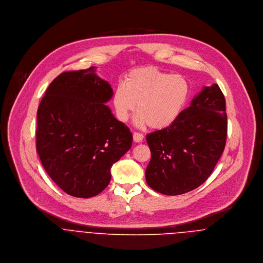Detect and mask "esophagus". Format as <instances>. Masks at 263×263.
<instances>
[{
  "label": "esophagus",
  "instance_id": "1",
  "mask_svg": "<svg viewBox=\"0 0 263 263\" xmlns=\"http://www.w3.org/2000/svg\"><path fill=\"white\" fill-rule=\"evenodd\" d=\"M144 140V136L139 133H134V142L135 143H141Z\"/></svg>",
  "mask_w": 263,
  "mask_h": 263
}]
</instances>
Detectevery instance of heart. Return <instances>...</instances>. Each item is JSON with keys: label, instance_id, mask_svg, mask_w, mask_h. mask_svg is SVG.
<instances>
[{"label": "heart", "instance_id": "obj_1", "mask_svg": "<svg viewBox=\"0 0 263 263\" xmlns=\"http://www.w3.org/2000/svg\"><path fill=\"white\" fill-rule=\"evenodd\" d=\"M190 95L187 80L156 68L135 69L124 77L113 93V105L119 120L126 121L138 110L137 123L163 129L174 123L184 110Z\"/></svg>", "mask_w": 263, "mask_h": 263}]
</instances>
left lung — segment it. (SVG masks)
<instances>
[{"label":"left lung","mask_w":263,"mask_h":263,"mask_svg":"<svg viewBox=\"0 0 263 263\" xmlns=\"http://www.w3.org/2000/svg\"><path fill=\"white\" fill-rule=\"evenodd\" d=\"M227 128L224 94L218 84L203 87L174 123L147 135L148 185L166 195L201 185L224 152Z\"/></svg>","instance_id":"1"}]
</instances>
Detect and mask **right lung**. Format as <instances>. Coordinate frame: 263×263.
<instances>
[{
	"label": "right lung",
	"instance_id": "obj_1",
	"mask_svg": "<svg viewBox=\"0 0 263 263\" xmlns=\"http://www.w3.org/2000/svg\"><path fill=\"white\" fill-rule=\"evenodd\" d=\"M96 67L65 72L48 86L38 106L36 151L54 183L81 198L109 184L110 169L133 144L129 128L105 105L113 95Z\"/></svg>",
	"mask_w": 263,
	"mask_h": 263
}]
</instances>
